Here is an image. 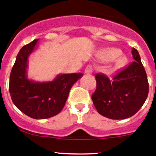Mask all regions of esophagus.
<instances>
[{"instance_id":"obj_1","label":"esophagus","mask_w":156,"mask_h":156,"mask_svg":"<svg viewBox=\"0 0 156 156\" xmlns=\"http://www.w3.org/2000/svg\"><path fill=\"white\" fill-rule=\"evenodd\" d=\"M94 71V69L93 67H92V66H90V65H89V66H87L86 67V69H85V73L87 74H90L92 73Z\"/></svg>"}]
</instances>
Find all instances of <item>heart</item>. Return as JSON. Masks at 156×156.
Wrapping results in <instances>:
<instances>
[{
  "mask_svg": "<svg viewBox=\"0 0 156 156\" xmlns=\"http://www.w3.org/2000/svg\"><path fill=\"white\" fill-rule=\"evenodd\" d=\"M121 51L117 48H108L101 51L98 54V58L105 62L113 60V69L117 70L122 68L126 65L127 59L125 56L120 55Z\"/></svg>",
  "mask_w": 156,
  "mask_h": 156,
  "instance_id": "obj_1",
  "label": "heart"
}]
</instances>
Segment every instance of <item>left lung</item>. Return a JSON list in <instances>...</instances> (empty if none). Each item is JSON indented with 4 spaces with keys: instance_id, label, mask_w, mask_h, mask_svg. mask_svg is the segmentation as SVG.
I'll use <instances>...</instances> for the list:
<instances>
[{
    "instance_id": "1",
    "label": "left lung",
    "mask_w": 156,
    "mask_h": 156,
    "mask_svg": "<svg viewBox=\"0 0 156 156\" xmlns=\"http://www.w3.org/2000/svg\"><path fill=\"white\" fill-rule=\"evenodd\" d=\"M134 62L111 80L102 73L95 75L97 87L91 98L100 115L123 119L137 113L147 99L148 81L139 53L132 49Z\"/></svg>"
}]
</instances>
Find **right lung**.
<instances>
[{"instance_id":"obj_1","label":"right lung","mask_w":156,"mask_h":156,"mask_svg":"<svg viewBox=\"0 0 156 156\" xmlns=\"http://www.w3.org/2000/svg\"><path fill=\"white\" fill-rule=\"evenodd\" d=\"M39 39L25 45L19 51L12 67L9 92L15 105L33 119H48L64 108L73 85L82 73L59 74L49 82H35L27 78L28 58Z\"/></svg>"}]
</instances>
